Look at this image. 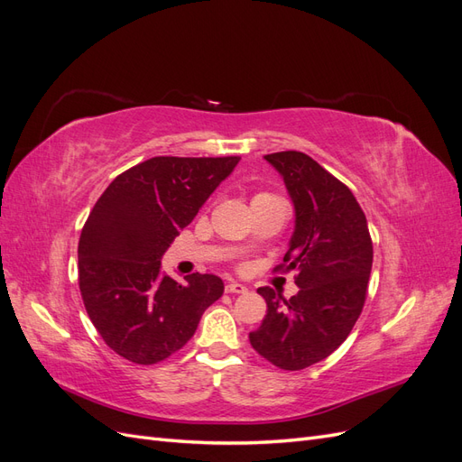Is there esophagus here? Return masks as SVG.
Listing matches in <instances>:
<instances>
[{
	"label": "esophagus",
	"instance_id": "34e87169",
	"mask_svg": "<svg viewBox=\"0 0 462 462\" xmlns=\"http://www.w3.org/2000/svg\"><path fill=\"white\" fill-rule=\"evenodd\" d=\"M246 291H248V289H246L245 285L235 283V282H231V283L226 285V292H233V295H243V292H246Z\"/></svg>",
	"mask_w": 462,
	"mask_h": 462
}]
</instances>
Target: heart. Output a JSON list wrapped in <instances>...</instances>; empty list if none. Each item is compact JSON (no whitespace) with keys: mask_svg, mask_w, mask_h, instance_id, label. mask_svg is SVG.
Wrapping results in <instances>:
<instances>
[{"mask_svg":"<svg viewBox=\"0 0 462 462\" xmlns=\"http://www.w3.org/2000/svg\"><path fill=\"white\" fill-rule=\"evenodd\" d=\"M270 197H272V194H268V192H258L256 197H254V200H258V199H270Z\"/></svg>","mask_w":462,"mask_h":462,"instance_id":"heart-1","label":"heart"}]
</instances>
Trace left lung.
Instances as JSON below:
<instances>
[{
	"label": "left lung",
	"instance_id": "8db88e82",
	"mask_svg": "<svg viewBox=\"0 0 462 462\" xmlns=\"http://www.w3.org/2000/svg\"><path fill=\"white\" fill-rule=\"evenodd\" d=\"M263 158L283 177L295 206V231L275 270H295L299 292L285 300L260 287L268 312L248 339L273 366L302 370L328 358L356 324L374 248L366 216L339 179L297 150Z\"/></svg>",
	"mask_w": 462,
	"mask_h": 462
}]
</instances>
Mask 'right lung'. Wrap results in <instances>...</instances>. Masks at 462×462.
I'll use <instances>...</instances> for the list:
<instances>
[{
	"label": "right lung",
	"instance_id": "obj_1",
	"mask_svg": "<svg viewBox=\"0 0 462 462\" xmlns=\"http://www.w3.org/2000/svg\"><path fill=\"white\" fill-rule=\"evenodd\" d=\"M241 158L158 156L117 175L79 241V287L106 345L134 365H156L192 337L223 295L212 273L177 283L162 256Z\"/></svg>",
	"mask_w": 462,
	"mask_h": 462
}]
</instances>
